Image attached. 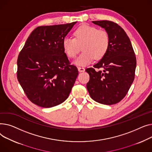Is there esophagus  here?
Masks as SVG:
<instances>
[{"mask_svg":"<svg viewBox=\"0 0 152 152\" xmlns=\"http://www.w3.org/2000/svg\"><path fill=\"white\" fill-rule=\"evenodd\" d=\"M78 70L79 72H84L85 69V68L83 67H78Z\"/></svg>","mask_w":152,"mask_h":152,"instance_id":"esophagus-1","label":"esophagus"}]
</instances>
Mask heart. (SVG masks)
Wrapping results in <instances>:
<instances>
[{"label": "heart", "mask_w": 152, "mask_h": 152, "mask_svg": "<svg viewBox=\"0 0 152 152\" xmlns=\"http://www.w3.org/2000/svg\"><path fill=\"white\" fill-rule=\"evenodd\" d=\"M74 39L66 37L62 41V48L69 58H75L82 45L83 53L75 61L78 66L90 64L94 58H102L107 51L110 39L104 30L97 29L95 27L86 24L80 26L74 33Z\"/></svg>", "instance_id": "obj_1"}]
</instances>
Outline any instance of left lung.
I'll list each match as a JSON object with an SVG mask.
<instances>
[{
    "instance_id": "obj_1",
    "label": "left lung",
    "mask_w": 152,
    "mask_h": 152,
    "mask_svg": "<svg viewBox=\"0 0 152 152\" xmlns=\"http://www.w3.org/2000/svg\"><path fill=\"white\" fill-rule=\"evenodd\" d=\"M93 23L105 29L110 43L102 58L93 67L86 69L90 75L86 88L94 101L105 105L115 104L126 96L134 80L135 53L126 33L118 24L107 20Z\"/></svg>"
}]
</instances>
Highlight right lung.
Wrapping results in <instances>:
<instances>
[{
    "mask_svg": "<svg viewBox=\"0 0 152 152\" xmlns=\"http://www.w3.org/2000/svg\"><path fill=\"white\" fill-rule=\"evenodd\" d=\"M77 22L39 26L27 39L17 59V78L29 100L50 108L64 102L78 75L62 48Z\"/></svg>",
    "mask_w": 152,
    "mask_h": 152,
    "instance_id": "right-lung-1",
    "label": "right lung"
}]
</instances>
